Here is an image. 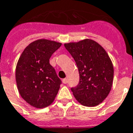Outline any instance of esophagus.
Instances as JSON below:
<instances>
[{"mask_svg":"<svg viewBox=\"0 0 133 133\" xmlns=\"http://www.w3.org/2000/svg\"><path fill=\"white\" fill-rule=\"evenodd\" d=\"M63 81V83L66 84L67 83H68V80H67V78H64V79H63V81Z\"/></svg>","mask_w":133,"mask_h":133,"instance_id":"esophagus-1","label":"esophagus"}]
</instances>
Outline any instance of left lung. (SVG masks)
Returning <instances> with one entry per match:
<instances>
[{"mask_svg":"<svg viewBox=\"0 0 133 133\" xmlns=\"http://www.w3.org/2000/svg\"><path fill=\"white\" fill-rule=\"evenodd\" d=\"M79 72V83L71 91L76 99L86 107L99 105L110 92L114 78L112 60L96 42L85 39L64 44Z\"/></svg>","mask_w":133,"mask_h":133,"instance_id":"left-lung-1","label":"left lung"}]
</instances>
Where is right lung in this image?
Instances as JSON below:
<instances>
[{
  "label": "right lung",
  "mask_w": 133,
  "mask_h": 133,
  "mask_svg": "<svg viewBox=\"0 0 133 133\" xmlns=\"http://www.w3.org/2000/svg\"><path fill=\"white\" fill-rule=\"evenodd\" d=\"M62 43L40 39L24 49L16 68L18 92L28 104L35 108L50 106L57 96L61 81L50 64L52 55Z\"/></svg>",
  "instance_id": "obj_1"
}]
</instances>
